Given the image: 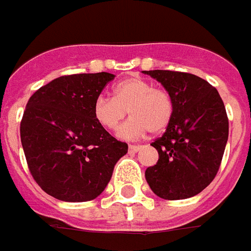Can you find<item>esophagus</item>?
<instances>
[{
	"label": "esophagus",
	"mask_w": 251,
	"mask_h": 251,
	"mask_svg": "<svg viewBox=\"0 0 251 251\" xmlns=\"http://www.w3.org/2000/svg\"><path fill=\"white\" fill-rule=\"evenodd\" d=\"M143 149V146H134V145H129V151L131 152H138Z\"/></svg>",
	"instance_id": "obj_1"
}]
</instances>
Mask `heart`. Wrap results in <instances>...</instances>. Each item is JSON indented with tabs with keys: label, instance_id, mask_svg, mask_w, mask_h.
<instances>
[{
	"label": "heart",
	"instance_id": "1",
	"mask_svg": "<svg viewBox=\"0 0 251 251\" xmlns=\"http://www.w3.org/2000/svg\"><path fill=\"white\" fill-rule=\"evenodd\" d=\"M122 139H138L150 131L159 134L166 129L174 113V102L168 90L154 88L143 78L131 77L123 79L113 88V99L99 96L93 102V116L96 122L105 129H116Z\"/></svg>",
	"mask_w": 251,
	"mask_h": 251
}]
</instances>
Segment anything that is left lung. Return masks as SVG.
<instances>
[{
    "mask_svg": "<svg viewBox=\"0 0 251 251\" xmlns=\"http://www.w3.org/2000/svg\"><path fill=\"white\" fill-rule=\"evenodd\" d=\"M172 94L174 113L165 134L152 142L157 165L146 170L151 191L184 200L205 189L219 170L228 139V119L218 90L189 73L143 72Z\"/></svg>",
    "mask_w": 251,
    "mask_h": 251,
    "instance_id": "1",
    "label": "left lung"
}]
</instances>
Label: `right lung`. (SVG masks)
<instances>
[{"label":"right lung","mask_w":251,"mask_h":251,"mask_svg":"<svg viewBox=\"0 0 251 251\" xmlns=\"http://www.w3.org/2000/svg\"><path fill=\"white\" fill-rule=\"evenodd\" d=\"M115 78L111 73L73 74L37 89L20 124L21 145L32 177L62 201L100 196L128 146L93 116V102Z\"/></svg>","instance_id":"1"}]
</instances>
